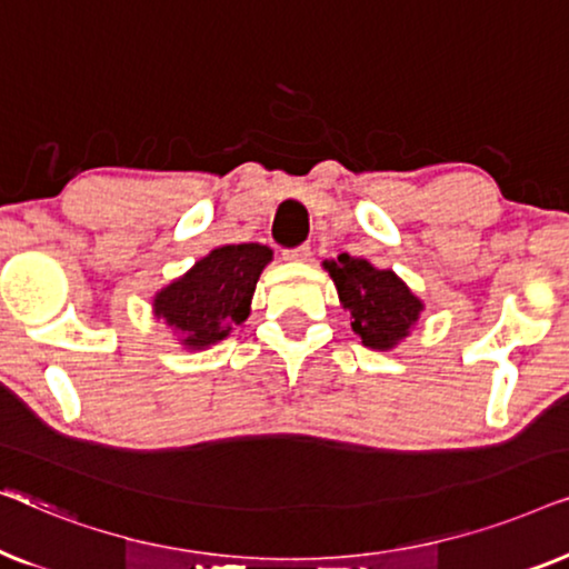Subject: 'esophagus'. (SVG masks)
I'll list each match as a JSON object with an SVG mask.
<instances>
[{"label": "esophagus", "mask_w": 569, "mask_h": 569, "mask_svg": "<svg viewBox=\"0 0 569 569\" xmlns=\"http://www.w3.org/2000/svg\"><path fill=\"white\" fill-rule=\"evenodd\" d=\"M284 261H308L310 259V248L308 246H298V248H287L282 251Z\"/></svg>", "instance_id": "obj_1"}]
</instances>
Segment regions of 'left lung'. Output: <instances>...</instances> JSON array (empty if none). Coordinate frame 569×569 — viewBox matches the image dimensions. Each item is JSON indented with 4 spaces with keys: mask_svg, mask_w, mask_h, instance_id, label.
Listing matches in <instances>:
<instances>
[{
    "mask_svg": "<svg viewBox=\"0 0 569 569\" xmlns=\"http://www.w3.org/2000/svg\"><path fill=\"white\" fill-rule=\"evenodd\" d=\"M337 284L341 308L352 316V331L370 349H393L409 337L425 306L391 269H376L370 261L341 253L323 261Z\"/></svg>",
    "mask_w": 569,
    "mask_h": 569,
    "instance_id": "1",
    "label": "left lung"
}]
</instances>
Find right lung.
I'll use <instances>...</instances> for the list:
<instances>
[{"instance_id":"1","label":"right lung","mask_w":569,"mask_h":569,"mask_svg":"<svg viewBox=\"0 0 569 569\" xmlns=\"http://www.w3.org/2000/svg\"><path fill=\"white\" fill-rule=\"evenodd\" d=\"M271 248L261 243L220 246L154 295L152 310L186 349L217 345L251 313V298Z\"/></svg>"}]
</instances>
